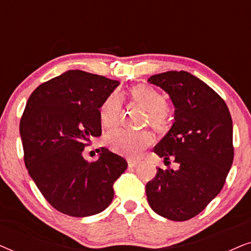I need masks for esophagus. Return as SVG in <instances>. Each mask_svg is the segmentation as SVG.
I'll list each match as a JSON object with an SVG mask.
<instances>
[{
    "instance_id": "obj_1",
    "label": "esophagus",
    "mask_w": 251,
    "mask_h": 251,
    "mask_svg": "<svg viewBox=\"0 0 251 251\" xmlns=\"http://www.w3.org/2000/svg\"><path fill=\"white\" fill-rule=\"evenodd\" d=\"M138 163H139V161H137V160H132V159H129V160H128V166H129L130 168L136 167Z\"/></svg>"
}]
</instances>
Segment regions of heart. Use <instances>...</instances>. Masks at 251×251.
<instances>
[{"instance_id":"b5f03b06","label":"heart","mask_w":251,"mask_h":251,"mask_svg":"<svg viewBox=\"0 0 251 251\" xmlns=\"http://www.w3.org/2000/svg\"><path fill=\"white\" fill-rule=\"evenodd\" d=\"M130 100L147 112L146 122L159 133L170 129L171 118L167 109V100L159 90L145 84L135 85L129 91ZM122 98L113 92L105 99L99 108V119L105 128H113L119 123ZM106 143L115 153L126 157H137L151 146L153 137L146 130L131 131L126 129L112 130L106 136Z\"/></svg>"}]
</instances>
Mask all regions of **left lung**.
I'll return each mask as SVG.
<instances>
[{
    "label": "left lung",
    "instance_id": "obj_1",
    "mask_svg": "<svg viewBox=\"0 0 251 251\" xmlns=\"http://www.w3.org/2000/svg\"><path fill=\"white\" fill-rule=\"evenodd\" d=\"M147 81L163 89L175 106L174 125L154 153L179 166L157 168L146 184L147 200L157 215L187 221L224 186L234 157L231 114L221 96L188 72H164Z\"/></svg>",
    "mask_w": 251,
    "mask_h": 251
}]
</instances>
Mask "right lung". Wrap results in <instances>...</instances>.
Segmentation results:
<instances>
[{"label": "right lung", "mask_w": 251, "mask_h": 251, "mask_svg": "<svg viewBox=\"0 0 251 251\" xmlns=\"http://www.w3.org/2000/svg\"><path fill=\"white\" fill-rule=\"evenodd\" d=\"M119 84L71 70L39 85L27 100L19 126L25 166L46 200L65 215L105 210L113 184L128 167L105 147L96 161L83 157L90 139L101 135L99 108Z\"/></svg>", "instance_id": "obj_1"}]
</instances>
